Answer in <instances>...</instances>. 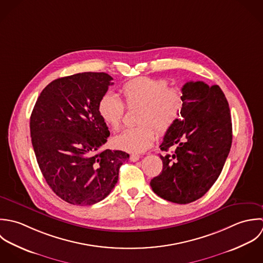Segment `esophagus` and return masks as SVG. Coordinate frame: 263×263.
I'll use <instances>...</instances> for the list:
<instances>
[{"instance_id": "obj_1", "label": "esophagus", "mask_w": 263, "mask_h": 263, "mask_svg": "<svg viewBox=\"0 0 263 263\" xmlns=\"http://www.w3.org/2000/svg\"><path fill=\"white\" fill-rule=\"evenodd\" d=\"M139 158H140V156H138V155H131L130 156V160L131 161H137Z\"/></svg>"}]
</instances>
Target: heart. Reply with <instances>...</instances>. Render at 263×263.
Listing matches in <instances>:
<instances>
[{"mask_svg": "<svg viewBox=\"0 0 263 263\" xmlns=\"http://www.w3.org/2000/svg\"><path fill=\"white\" fill-rule=\"evenodd\" d=\"M164 79L138 77L122 86L125 104L139 107V125L127 128L112 139V144L124 152L138 154L148 149L157 136L167 133L180 120L184 109V98L177 87H167ZM99 112L105 123L118 130L123 121L125 105L111 93H105L99 104Z\"/></svg>", "mask_w": 263, "mask_h": 263, "instance_id": "b5f03b06", "label": "heart"}]
</instances>
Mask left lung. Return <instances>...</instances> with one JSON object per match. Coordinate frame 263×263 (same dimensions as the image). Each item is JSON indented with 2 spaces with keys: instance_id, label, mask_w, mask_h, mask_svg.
Instances as JSON below:
<instances>
[{
  "instance_id": "obj_1",
  "label": "left lung",
  "mask_w": 263,
  "mask_h": 263,
  "mask_svg": "<svg viewBox=\"0 0 263 263\" xmlns=\"http://www.w3.org/2000/svg\"><path fill=\"white\" fill-rule=\"evenodd\" d=\"M180 120L163 137L162 172L151 181L159 197L178 204L202 197L217 180L232 145L228 101L217 85L187 82Z\"/></svg>"
}]
</instances>
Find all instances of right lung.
<instances>
[{
  "instance_id": "add662e5",
  "label": "right lung",
  "mask_w": 263,
  "mask_h": 263,
  "mask_svg": "<svg viewBox=\"0 0 263 263\" xmlns=\"http://www.w3.org/2000/svg\"><path fill=\"white\" fill-rule=\"evenodd\" d=\"M111 80L104 72L55 79L31 112V142L43 176L55 195L74 205L105 199L129 158L122 151L102 149L109 131L99 104Z\"/></svg>"
}]
</instances>
